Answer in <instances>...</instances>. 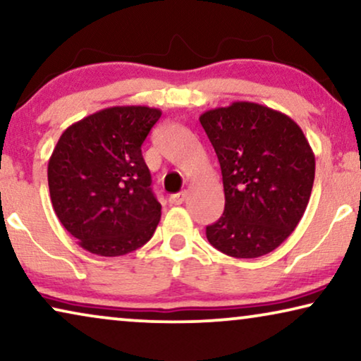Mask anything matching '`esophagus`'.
Here are the masks:
<instances>
[{"label": "esophagus", "instance_id": "obj_1", "mask_svg": "<svg viewBox=\"0 0 361 361\" xmlns=\"http://www.w3.org/2000/svg\"><path fill=\"white\" fill-rule=\"evenodd\" d=\"M185 197H187L185 192H179V194H172L169 197V204L171 205H180L182 202L185 200Z\"/></svg>", "mask_w": 361, "mask_h": 361}]
</instances>
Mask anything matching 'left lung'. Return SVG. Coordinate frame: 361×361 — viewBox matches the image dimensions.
<instances>
[{"label":"left lung","instance_id":"8db88e82","mask_svg":"<svg viewBox=\"0 0 361 361\" xmlns=\"http://www.w3.org/2000/svg\"><path fill=\"white\" fill-rule=\"evenodd\" d=\"M224 177L225 210L207 240L233 258H259L278 248L302 219L315 157L298 123L251 102L200 115Z\"/></svg>","mask_w":361,"mask_h":361}]
</instances>
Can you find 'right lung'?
Returning <instances> with one entry per match:
<instances>
[{
	"instance_id": "1",
	"label": "right lung",
	"mask_w": 361,
	"mask_h": 361,
	"mask_svg": "<svg viewBox=\"0 0 361 361\" xmlns=\"http://www.w3.org/2000/svg\"><path fill=\"white\" fill-rule=\"evenodd\" d=\"M162 115L149 106H111L68 126L49 159L56 215L83 250L131 253L161 220L141 146Z\"/></svg>"
}]
</instances>
